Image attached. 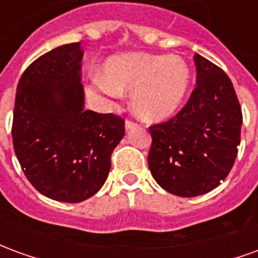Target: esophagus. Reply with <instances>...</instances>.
Returning a JSON list of instances; mask_svg holds the SVG:
<instances>
[{
	"label": "esophagus",
	"mask_w": 258,
	"mask_h": 258,
	"mask_svg": "<svg viewBox=\"0 0 258 258\" xmlns=\"http://www.w3.org/2000/svg\"><path fill=\"white\" fill-rule=\"evenodd\" d=\"M138 124L135 123V121H133V120H127L125 121V130H131V128H135Z\"/></svg>",
	"instance_id": "esophagus-1"
}]
</instances>
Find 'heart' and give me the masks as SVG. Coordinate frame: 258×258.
I'll list each match as a JSON object with an SVG mask.
<instances>
[{"label": "heart", "instance_id": "obj_1", "mask_svg": "<svg viewBox=\"0 0 258 258\" xmlns=\"http://www.w3.org/2000/svg\"><path fill=\"white\" fill-rule=\"evenodd\" d=\"M189 85L190 69L178 55L130 52L107 59L103 74H96L88 92L94 99L131 92L140 117L163 120L181 106Z\"/></svg>", "mask_w": 258, "mask_h": 258}]
</instances>
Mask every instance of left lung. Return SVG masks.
<instances>
[{"label": "left lung", "mask_w": 258, "mask_h": 258, "mask_svg": "<svg viewBox=\"0 0 258 258\" xmlns=\"http://www.w3.org/2000/svg\"><path fill=\"white\" fill-rule=\"evenodd\" d=\"M196 88L173 118L149 127L148 164L170 194L194 198L210 192L231 171L240 144L242 109L225 72L195 53Z\"/></svg>", "instance_id": "left-lung-1"}]
</instances>
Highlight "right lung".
<instances>
[{"label": "right lung", "mask_w": 258, "mask_h": 258, "mask_svg": "<svg viewBox=\"0 0 258 258\" xmlns=\"http://www.w3.org/2000/svg\"><path fill=\"white\" fill-rule=\"evenodd\" d=\"M80 42L55 48L22 74L12 140L26 178L49 199L79 203L105 184L124 137L120 116L84 109Z\"/></svg>", "instance_id": "obj_1"}]
</instances>
